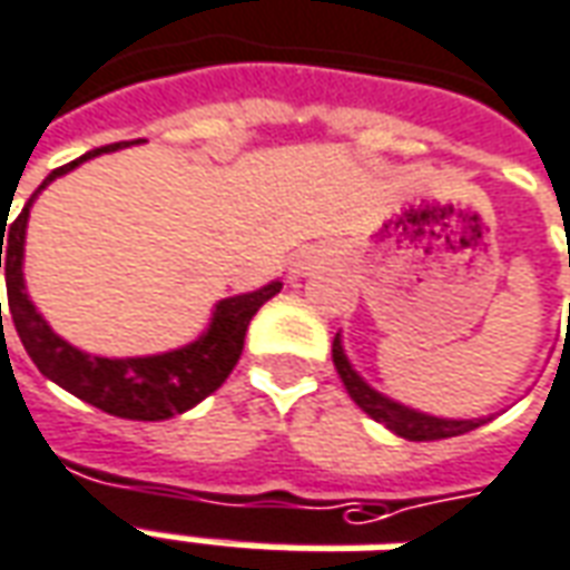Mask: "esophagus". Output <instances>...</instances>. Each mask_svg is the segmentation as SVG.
I'll return each instance as SVG.
<instances>
[{"label":"esophagus","mask_w":570,"mask_h":570,"mask_svg":"<svg viewBox=\"0 0 570 570\" xmlns=\"http://www.w3.org/2000/svg\"><path fill=\"white\" fill-rule=\"evenodd\" d=\"M298 272H302V265H296V274H298Z\"/></svg>","instance_id":"34e87169"}]
</instances>
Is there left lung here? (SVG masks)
Wrapping results in <instances>:
<instances>
[{
	"label": "left lung",
	"instance_id": "1",
	"mask_svg": "<svg viewBox=\"0 0 570 570\" xmlns=\"http://www.w3.org/2000/svg\"><path fill=\"white\" fill-rule=\"evenodd\" d=\"M333 364H336V373H340L345 392L352 395V401L357 407L364 410L367 416H373L376 423H382L389 432L407 438V441H441V438L465 435L472 429L484 425L491 416H479V420H444V416H432V413H423V410L404 407L392 397H385L382 392H376L373 385L361 380V373L352 367V361L345 357V348H342L340 333L333 340Z\"/></svg>",
	"mask_w": 570,
	"mask_h": 570
}]
</instances>
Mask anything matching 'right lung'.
Returning <instances> with one entry per match:
<instances>
[{"mask_svg": "<svg viewBox=\"0 0 570 570\" xmlns=\"http://www.w3.org/2000/svg\"><path fill=\"white\" fill-rule=\"evenodd\" d=\"M122 145H129V141H122ZM122 145L98 147V150L82 154L79 160L55 169L36 188L33 197L21 209V216L11 222L8 230V222L2 218L0 268L6 262L8 308H11L14 330H18L23 348L33 357V364L42 376H49L51 382L67 389L70 395H77L79 401H86L91 407L105 410L110 416L157 423V420H169V416H178L194 404H200L203 397L213 395L218 385L228 380L230 370L237 367L240 352H244L246 326L253 321V314L268 298L277 296L284 284L272 281L268 286L244 293V296L222 298L216 312H213L209 330L203 333L200 340L181 345V348H173V352L147 354V357H98V354L79 352L70 342L61 340L46 324V317L36 312V305L27 296V286H23V237H27L30 206L55 178L77 169L79 163L91 160L98 154H107V150H117ZM132 145H138V141H132ZM6 236L9 237L8 242L4 240Z\"/></svg>", "mask_w": 570, "mask_h": 570, "instance_id": "add662e5", "label": "right lung"}]
</instances>
